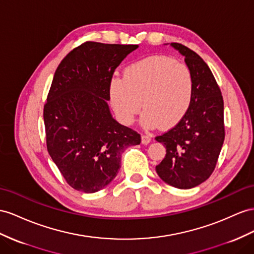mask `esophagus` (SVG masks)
<instances>
[{
    "mask_svg": "<svg viewBox=\"0 0 254 254\" xmlns=\"http://www.w3.org/2000/svg\"><path fill=\"white\" fill-rule=\"evenodd\" d=\"M151 141V136L150 135H141V144L142 145H148L149 142Z\"/></svg>",
    "mask_w": 254,
    "mask_h": 254,
    "instance_id": "34e87169",
    "label": "esophagus"
}]
</instances>
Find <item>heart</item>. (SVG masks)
<instances>
[{
	"instance_id": "obj_1",
	"label": "heart",
	"mask_w": 254,
	"mask_h": 254,
	"mask_svg": "<svg viewBox=\"0 0 254 254\" xmlns=\"http://www.w3.org/2000/svg\"><path fill=\"white\" fill-rule=\"evenodd\" d=\"M194 88L192 70L187 64L166 56H152L129 64L122 78H112L108 100L122 125H132L142 105L145 127H172L189 110Z\"/></svg>"
}]
</instances>
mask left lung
<instances>
[{"label": "left lung", "instance_id": "left-lung-1", "mask_svg": "<svg viewBox=\"0 0 254 254\" xmlns=\"http://www.w3.org/2000/svg\"><path fill=\"white\" fill-rule=\"evenodd\" d=\"M171 45L192 70L194 96L183 120L155 137L166 148L165 158L155 170L166 184L191 189L209 178L217 165L225 137L223 97L205 61L184 45Z\"/></svg>", "mask_w": 254, "mask_h": 254}]
</instances>
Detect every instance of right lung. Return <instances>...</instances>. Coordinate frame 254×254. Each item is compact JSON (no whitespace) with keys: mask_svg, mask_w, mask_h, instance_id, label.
<instances>
[{"mask_svg":"<svg viewBox=\"0 0 254 254\" xmlns=\"http://www.w3.org/2000/svg\"><path fill=\"white\" fill-rule=\"evenodd\" d=\"M138 45L86 42L56 69L44 105L47 150L66 183L94 193L109 185L121 154L139 145L140 135L109 112L108 86L115 69Z\"/></svg>","mask_w":254,"mask_h":254,"instance_id":"add662e5","label":"right lung"}]
</instances>
